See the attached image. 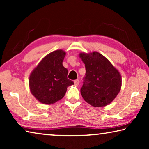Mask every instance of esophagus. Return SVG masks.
<instances>
[{"mask_svg": "<svg viewBox=\"0 0 149 149\" xmlns=\"http://www.w3.org/2000/svg\"><path fill=\"white\" fill-rule=\"evenodd\" d=\"M79 79H75L74 81V85H75V86H77V85H79Z\"/></svg>", "mask_w": 149, "mask_h": 149, "instance_id": "esophagus-1", "label": "esophagus"}]
</instances>
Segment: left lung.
I'll use <instances>...</instances> for the list:
<instances>
[{
	"instance_id": "left-lung-1",
	"label": "left lung",
	"mask_w": 149,
	"mask_h": 149,
	"mask_svg": "<svg viewBox=\"0 0 149 149\" xmlns=\"http://www.w3.org/2000/svg\"><path fill=\"white\" fill-rule=\"evenodd\" d=\"M85 65L81 94L93 107H104L112 101L120 92L122 78L109 60L99 53H80Z\"/></svg>"
}]
</instances>
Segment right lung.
Masks as SVG:
<instances>
[{"label": "right lung", "mask_w": 149, "mask_h": 149, "mask_svg": "<svg viewBox=\"0 0 149 149\" xmlns=\"http://www.w3.org/2000/svg\"><path fill=\"white\" fill-rule=\"evenodd\" d=\"M65 52L58 50L42 59L29 77V87L32 95L40 102L53 104L64 97L67 87L74 84L68 79V70L62 62Z\"/></svg>", "instance_id": "add662e5"}]
</instances>
